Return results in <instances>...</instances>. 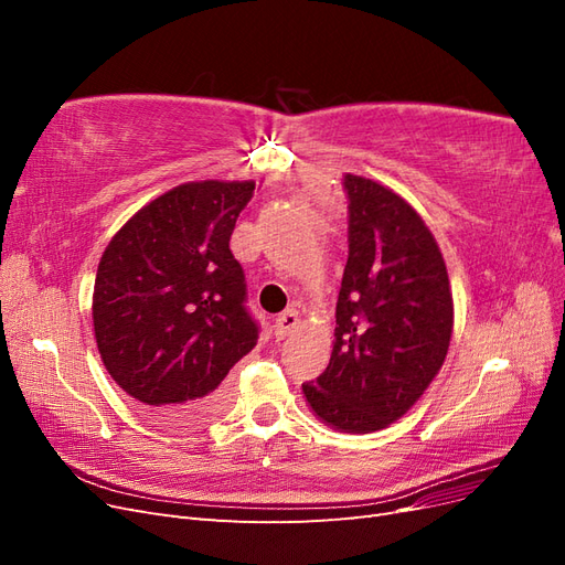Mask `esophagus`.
<instances>
[{"mask_svg":"<svg viewBox=\"0 0 565 565\" xmlns=\"http://www.w3.org/2000/svg\"><path fill=\"white\" fill-rule=\"evenodd\" d=\"M297 328H299V313L292 311V309L280 313V316L276 318V324H273V330H276V337H278V339L289 337Z\"/></svg>","mask_w":565,"mask_h":565,"instance_id":"34e87169","label":"esophagus"}]
</instances>
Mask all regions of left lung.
<instances>
[{"instance_id":"obj_1","label":"left lung","mask_w":565,"mask_h":565,"mask_svg":"<svg viewBox=\"0 0 565 565\" xmlns=\"http://www.w3.org/2000/svg\"><path fill=\"white\" fill-rule=\"evenodd\" d=\"M349 259L330 365L301 384L337 431L370 434L401 419L438 374L452 337V292L422 216L391 188L347 174Z\"/></svg>"}]
</instances>
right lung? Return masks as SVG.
Returning a JSON list of instances; mask_svg holds the SVG:
<instances>
[{
  "instance_id": "1",
  "label": "right lung",
  "mask_w": 565,
  "mask_h": 565,
  "mask_svg": "<svg viewBox=\"0 0 565 565\" xmlns=\"http://www.w3.org/2000/svg\"><path fill=\"white\" fill-rule=\"evenodd\" d=\"M254 181H193L148 202L108 243L94 282L100 361L146 415L200 426L224 415L226 374L259 339L228 243Z\"/></svg>"
}]
</instances>
